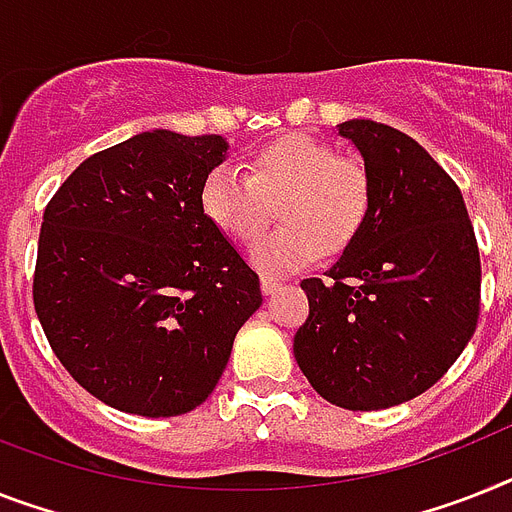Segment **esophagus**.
Wrapping results in <instances>:
<instances>
[{
  "instance_id": "obj_1",
  "label": "esophagus",
  "mask_w": 512,
  "mask_h": 512,
  "mask_svg": "<svg viewBox=\"0 0 512 512\" xmlns=\"http://www.w3.org/2000/svg\"><path fill=\"white\" fill-rule=\"evenodd\" d=\"M277 287H280V282L274 280V277H261V293L264 295L277 293Z\"/></svg>"
}]
</instances>
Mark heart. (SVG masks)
Segmentation results:
<instances>
[{
    "mask_svg": "<svg viewBox=\"0 0 512 512\" xmlns=\"http://www.w3.org/2000/svg\"><path fill=\"white\" fill-rule=\"evenodd\" d=\"M277 201L285 225L251 248V261L266 274L303 269L322 251H345L369 217V172L327 141L290 133L253 151L248 175L217 167L201 185L206 219L240 243L259 238Z\"/></svg>",
    "mask_w": 512,
    "mask_h": 512,
    "instance_id": "heart-1",
    "label": "heart"
}]
</instances>
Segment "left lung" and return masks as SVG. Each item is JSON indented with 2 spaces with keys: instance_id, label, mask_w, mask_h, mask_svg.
I'll list each match as a JSON object with an SVG mask.
<instances>
[{
  "instance_id": "1",
  "label": "left lung",
  "mask_w": 512,
  "mask_h": 512,
  "mask_svg": "<svg viewBox=\"0 0 512 512\" xmlns=\"http://www.w3.org/2000/svg\"><path fill=\"white\" fill-rule=\"evenodd\" d=\"M337 130L369 172V217L327 280L301 282L293 353L324 400L382 411L429 390L474 335L479 246L458 185L411 135L374 120Z\"/></svg>"
}]
</instances>
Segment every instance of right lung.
Returning <instances> with one entry per match:
<instances>
[{
    "label": "right lung",
    "instance_id": "right-lung-1",
    "mask_svg": "<svg viewBox=\"0 0 512 512\" xmlns=\"http://www.w3.org/2000/svg\"><path fill=\"white\" fill-rule=\"evenodd\" d=\"M227 149L222 135L138 133L88 156L46 206L38 322L70 377L117 411L204 403L261 306L259 274L201 209Z\"/></svg>",
    "mask_w": 512,
    "mask_h": 512
}]
</instances>
